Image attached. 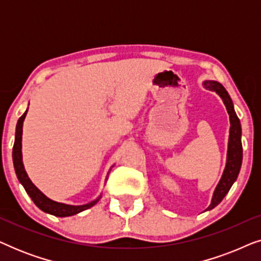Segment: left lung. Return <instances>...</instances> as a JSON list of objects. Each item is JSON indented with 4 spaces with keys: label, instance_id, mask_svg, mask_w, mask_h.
Wrapping results in <instances>:
<instances>
[{
    "label": "left lung",
    "instance_id": "8db88e82",
    "mask_svg": "<svg viewBox=\"0 0 261 261\" xmlns=\"http://www.w3.org/2000/svg\"><path fill=\"white\" fill-rule=\"evenodd\" d=\"M205 89L215 91L216 94L220 95L222 101L226 106L227 112L229 114L230 120V130H229V141H228V152H227V164L226 169L223 171L221 180L217 184V187L214 191L213 199L208 209L210 210L219 204L222 201L224 196L228 194L229 189L235 180H237L238 174L240 172V167L242 163V144H241V124L240 120L234 110L233 102L229 94H228L226 89L219 82L215 81H205L203 82Z\"/></svg>",
    "mask_w": 261,
    "mask_h": 261
}]
</instances>
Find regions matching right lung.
<instances>
[{
	"label": "right lung",
	"instance_id": "1",
	"mask_svg": "<svg viewBox=\"0 0 261 261\" xmlns=\"http://www.w3.org/2000/svg\"><path fill=\"white\" fill-rule=\"evenodd\" d=\"M28 112V109L24 112L22 116L20 117L19 121H17L16 124V133H15V142H14V147H13V163H14V169H15L17 179L22 187L24 188V190L30 197L32 198V201L34 202V204L38 206L39 209H41L42 212L51 214V215L58 216V217H65V216H72L76 215V214L83 212V210H87L89 208H91L92 205H95L96 203L98 202V199L101 198V196L95 201H92L88 204H83V205H69V204H64V203H59L56 201H52L48 197L42 194V192L39 190V189L35 187V185L32 183L30 178H28L26 171H24L23 164H22V152H21V140H22V124H23V120L26 117V114Z\"/></svg>",
	"mask_w": 261,
	"mask_h": 261
}]
</instances>
